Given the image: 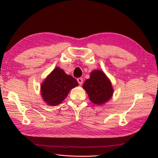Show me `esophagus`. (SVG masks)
Here are the masks:
<instances>
[{
	"instance_id": "34e87169",
	"label": "esophagus",
	"mask_w": 158,
	"mask_h": 158,
	"mask_svg": "<svg viewBox=\"0 0 158 158\" xmlns=\"http://www.w3.org/2000/svg\"><path fill=\"white\" fill-rule=\"evenodd\" d=\"M77 81L80 85H82L83 83V78H77Z\"/></svg>"
}]
</instances>
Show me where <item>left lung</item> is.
I'll list each match as a JSON object with an SVG mask.
<instances>
[{"mask_svg": "<svg viewBox=\"0 0 158 158\" xmlns=\"http://www.w3.org/2000/svg\"><path fill=\"white\" fill-rule=\"evenodd\" d=\"M83 88L86 91L90 101L95 104L101 105L111 98L113 89L106 75L101 70H94L90 77L85 81Z\"/></svg>", "mask_w": 158, "mask_h": 158, "instance_id": "1", "label": "left lung"}]
</instances>
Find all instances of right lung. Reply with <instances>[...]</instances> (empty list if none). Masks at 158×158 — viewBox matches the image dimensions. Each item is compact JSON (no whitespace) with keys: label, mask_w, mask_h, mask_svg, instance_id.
I'll use <instances>...</instances> for the list:
<instances>
[{"label":"right lung","mask_w":158,"mask_h":158,"mask_svg":"<svg viewBox=\"0 0 158 158\" xmlns=\"http://www.w3.org/2000/svg\"><path fill=\"white\" fill-rule=\"evenodd\" d=\"M77 85V80L56 67L41 84V95L47 104L57 106L67 96L70 90Z\"/></svg>","instance_id":"1"}]
</instances>
